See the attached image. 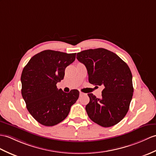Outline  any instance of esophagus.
Masks as SVG:
<instances>
[{"instance_id": "1", "label": "esophagus", "mask_w": 156, "mask_h": 156, "mask_svg": "<svg viewBox=\"0 0 156 156\" xmlns=\"http://www.w3.org/2000/svg\"><path fill=\"white\" fill-rule=\"evenodd\" d=\"M85 94H86L83 93L82 92H80V96H83V95H85Z\"/></svg>"}]
</instances>
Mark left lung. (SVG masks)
Instances as JSON below:
<instances>
[{
	"label": "left lung",
	"instance_id": "8db88e82",
	"mask_svg": "<svg viewBox=\"0 0 156 156\" xmlns=\"http://www.w3.org/2000/svg\"><path fill=\"white\" fill-rule=\"evenodd\" d=\"M76 58L85 65L90 84L104 87L101 99L88 94L90 102L86 110L89 118L105 128L117 124L127 114L133 92L128 64L102 48L83 50L77 53Z\"/></svg>",
	"mask_w": 156,
	"mask_h": 156
}]
</instances>
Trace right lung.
Segmentation results:
<instances>
[{
  "mask_svg": "<svg viewBox=\"0 0 156 156\" xmlns=\"http://www.w3.org/2000/svg\"><path fill=\"white\" fill-rule=\"evenodd\" d=\"M76 54L44 50L32 57L22 72L21 93L27 108L43 126H53L63 121L78 98V90L66 93L56 87Z\"/></svg>",
  "mask_w": 156,
  "mask_h": 156,
  "instance_id": "add662e5",
  "label": "right lung"
}]
</instances>
